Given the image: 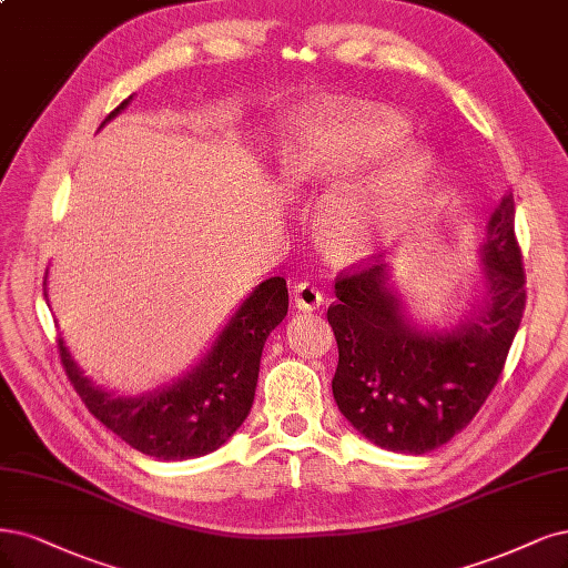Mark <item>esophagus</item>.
Segmentation results:
<instances>
[{"label": "esophagus", "instance_id": "obj_1", "mask_svg": "<svg viewBox=\"0 0 568 568\" xmlns=\"http://www.w3.org/2000/svg\"><path fill=\"white\" fill-rule=\"evenodd\" d=\"M291 301H293V305H296L298 310L312 312V310H317L322 305L324 298H322V293H320V288L315 284L301 282V284H296V286L291 288Z\"/></svg>", "mask_w": 568, "mask_h": 568}]
</instances>
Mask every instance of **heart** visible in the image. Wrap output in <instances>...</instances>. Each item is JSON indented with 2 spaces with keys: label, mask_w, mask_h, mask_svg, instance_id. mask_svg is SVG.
<instances>
[{
  "label": "heart",
  "mask_w": 568,
  "mask_h": 568,
  "mask_svg": "<svg viewBox=\"0 0 568 568\" xmlns=\"http://www.w3.org/2000/svg\"><path fill=\"white\" fill-rule=\"evenodd\" d=\"M282 173L288 183H336L353 176L324 197L320 234L338 256L359 258L374 248L387 213L420 197L433 158L408 143L399 116L355 103H331L291 135Z\"/></svg>",
  "instance_id": "1"
}]
</instances>
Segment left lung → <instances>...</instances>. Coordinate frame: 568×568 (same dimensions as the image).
<instances>
[{"mask_svg":"<svg viewBox=\"0 0 568 568\" xmlns=\"http://www.w3.org/2000/svg\"><path fill=\"white\" fill-rule=\"evenodd\" d=\"M484 298L452 331L420 328L389 286L387 265L341 272L326 320L338 343L331 387L349 425L387 452L423 456L470 423L498 383L526 291L507 192L479 248Z\"/></svg>","mask_w":568,"mask_h":568,"instance_id":"obj_1","label":"left lung"}]
</instances>
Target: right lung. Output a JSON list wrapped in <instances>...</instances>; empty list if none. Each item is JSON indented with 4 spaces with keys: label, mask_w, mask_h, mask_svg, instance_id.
Instances as JSON below:
<instances>
[{
    "label": "right lung",
    "mask_w": 568,
    "mask_h": 568,
    "mask_svg": "<svg viewBox=\"0 0 568 568\" xmlns=\"http://www.w3.org/2000/svg\"><path fill=\"white\" fill-rule=\"evenodd\" d=\"M129 101L131 98L114 108L105 122L120 114ZM286 312V282L282 277L265 280L237 307L197 366L169 387L141 397H114L93 385L70 357L63 338H58V352L77 395L116 437L152 458L187 460L216 452L248 416L263 345Z\"/></svg>",
    "instance_id": "1"
}]
</instances>
